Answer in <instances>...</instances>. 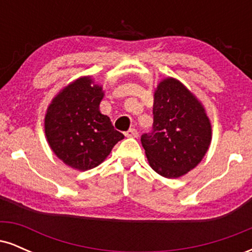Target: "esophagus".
<instances>
[{
    "instance_id": "obj_1",
    "label": "esophagus",
    "mask_w": 252,
    "mask_h": 252,
    "mask_svg": "<svg viewBox=\"0 0 252 252\" xmlns=\"http://www.w3.org/2000/svg\"><path fill=\"white\" fill-rule=\"evenodd\" d=\"M124 135H126V137H137L138 131L135 128H131V129H129L128 131H126V134Z\"/></svg>"
}]
</instances>
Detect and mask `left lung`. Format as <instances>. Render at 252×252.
I'll use <instances>...</instances> for the list:
<instances>
[{
    "mask_svg": "<svg viewBox=\"0 0 252 252\" xmlns=\"http://www.w3.org/2000/svg\"><path fill=\"white\" fill-rule=\"evenodd\" d=\"M153 114V130L141 136L149 164L164 178L186 174L200 162L211 143L204 108L180 82L167 78L155 91Z\"/></svg>",
    "mask_w": 252,
    "mask_h": 252,
    "instance_id": "8db88e82",
    "label": "left lung"
}]
</instances>
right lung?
Wrapping results in <instances>:
<instances>
[{"mask_svg": "<svg viewBox=\"0 0 252 252\" xmlns=\"http://www.w3.org/2000/svg\"><path fill=\"white\" fill-rule=\"evenodd\" d=\"M102 88L89 77L66 86L47 110L45 132L60 160L72 168L88 170L102 163L122 132L115 130L108 116L99 111Z\"/></svg>", "mask_w": 252, "mask_h": 252, "instance_id": "obj_1", "label": "right lung"}]
</instances>
